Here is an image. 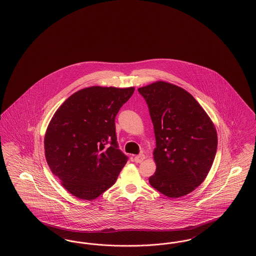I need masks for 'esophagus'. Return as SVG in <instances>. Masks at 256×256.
Here are the masks:
<instances>
[{
    "instance_id": "obj_1",
    "label": "esophagus",
    "mask_w": 256,
    "mask_h": 256,
    "mask_svg": "<svg viewBox=\"0 0 256 256\" xmlns=\"http://www.w3.org/2000/svg\"><path fill=\"white\" fill-rule=\"evenodd\" d=\"M144 159H145V154H138V156H136L134 158V162H135V163H141Z\"/></svg>"
}]
</instances>
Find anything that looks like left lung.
Returning a JSON list of instances; mask_svg holds the SVG:
<instances>
[{
  "instance_id": "obj_1",
  "label": "left lung",
  "mask_w": 256,
  "mask_h": 256,
  "mask_svg": "<svg viewBox=\"0 0 256 256\" xmlns=\"http://www.w3.org/2000/svg\"><path fill=\"white\" fill-rule=\"evenodd\" d=\"M154 128L156 172L150 184L169 198L191 193L202 184L216 156V128L190 93L158 82L138 89Z\"/></svg>"
}]
</instances>
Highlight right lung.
<instances>
[{
	"label": "right lung",
	"instance_id": "1",
	"mask_svg": "<svg viewBox=\"0 0 256 256\" xmlns=\"http://www.w3.org/2000/svg\"><path fill=\"white\" fill-rule=\"evenodd\" d=\"M134 92V87L84 88L52 118L44 140L46 160L74 196L90 200L102 195L128 160L119 148L115 118Z\"/></svg>",
	"mask_w": 256,
	"mask_h": 256
}]
</instances>
